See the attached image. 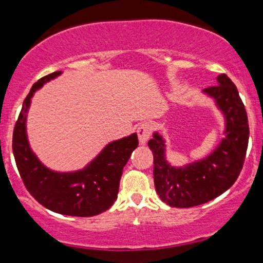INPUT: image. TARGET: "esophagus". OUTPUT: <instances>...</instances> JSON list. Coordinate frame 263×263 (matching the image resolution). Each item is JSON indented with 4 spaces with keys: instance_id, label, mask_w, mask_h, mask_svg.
<instances>
[{
    "instance_id": "1",
    "label": "esophagus",
    "mask_w": 263,
    "mask_h": 263,
    "mask_svg": "<svg viewBox=\"0 0 263 263\" xmlns=\"http://www.w3.org/2000/svg\"><path fill=\"white\" fill-rule=\"evenodd\" d=\"M152 134V128L148 123H142L137 127V135H138V141L141 144H144L148 141L149 136Z\"/></svg>"
}]
</instances>
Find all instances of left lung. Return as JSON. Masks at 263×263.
Masks as SVG:
<instances>
[{"instance_id":"1","label":"left lung","mask_w":263,"mask_h":263,"mask_svg":"<svg viewBox=\"0 0 263 263\" xmlns=\"http://www.w3.org/2000/svg\"><path fill=\"white\" fill-rule=\"evenodd\" d=\"M225 117V137L211 155L184 167H173L165 159L164 140L153 134L148 147L153 153V178L157 194L173 208H192L208 203L236 182L249 144V121L245 105L230 78L218 77V85L204 89Z\"/></svg>"}]
</instances>
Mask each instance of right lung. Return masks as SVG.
I'll return each instance as SVG.
<instances>
[{"mask_svg": "<svg viewBox=\"0 0 263 263\" xmlns=\"http://www.w3.org/2000/svg\"><path fill=\"white\" fill-rule=\"evenodd\" d=\"M60 74L54 71L33 84L14 126L12 149L23 184L39 204L63 215L86 218L104 213L115 203L122 170L137 148L138 138L132 134L111 142L81 171L60 173L42 164L27 140V111L39 87Z\"/></svg>", "mask_w": 263, "mask_h": 263, "instance_id": "add662e5", "label": "right lung"}]
</instances>
